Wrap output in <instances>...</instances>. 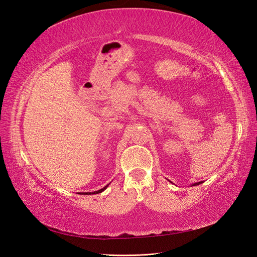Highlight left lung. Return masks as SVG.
I'll return each instance as SVG.
<instances>
[{"instance_id": "obj_1", "label": "left lung", "mask_w": 257, "mask_h": 257, "mask_svg": "<svg viewBox=\"0 0 257 257\" xmlns=\"http://www.w3.org/2000/svg\"><path fill=\"white\" fill-rule=\"evenodd\" d=\"M200 183H201V181H200V182H197V183H194L193 185H197V184H200Z\"/></svg>"}]
</instances>
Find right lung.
<instances>
[{
	"label": "right lung",
	"mask_w": 257,
	"mask_h": 257,
	"mask_svg": "<svg viewBox=\"0 0 257 257\" xmlns=\"http://www.w3.org/2000/svg\"><path fill=\"white\" fill-rule=\"evenodd\" d=\"M108 186V184L105 186V188H103V189H100V190H98V191H95V192H93V194H98V193H102L104 190H106V188ZM85 194H91V193H85Z\"/></svg>",
	"instance_id": "1"
}]
</instances>
